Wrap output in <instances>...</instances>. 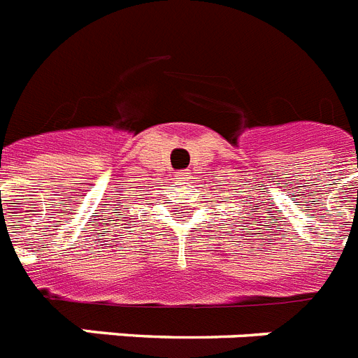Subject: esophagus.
<instances>
[{
  "mask_svg": "<svg viewBox=\"0 0 358 358\" xmlns=\"http://www.w3.org/2000/svg\"><path fill=\"white\" fill-rule=\"evenodd\" d=\"M178 176L180 182H184V184H189V180H191V173H189V171H180Z\"/></svg>",
  "mask_w": 358,
  "mask_h": 358,
  "instance_id": "esophagus-1",
  "label": "esophagus"
}]
</instances>
